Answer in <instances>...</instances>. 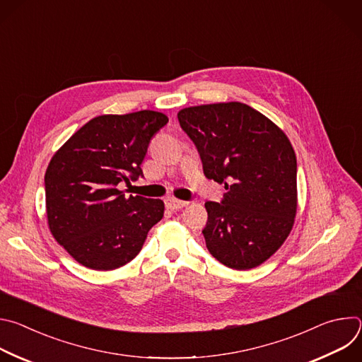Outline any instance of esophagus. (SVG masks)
Masks as SVG:
<instances>
[{
  "instance_id": "1",
  "label": "esophagus",
  "mask_w": 362,
  "mask_h": 362,
  "mask_svg": "<svg viewBox=\"0 0 362 362\" xmlns=\"http://www.w3.org/2000/svg\"><path fill=\"white\" fill-rule=\"evenodd\" d=\"M165 204L168 209H172V211H177V209H182L185 208V206L189 204L187 200H180V199H176V197H166L165 199Z\"/></svg>"
}]
</instances>
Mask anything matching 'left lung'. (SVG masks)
<instances>
[{
  "mask_svg": "<svg viewBox=\"0 0 362 362\" xmlns=\"http://www.w3.org/2000/svg\"><path fill=\"white\" fill-rule=\"evenodd\" d=\"M183 132L194 143L208 179L228 190L206 202V247L228 268L259 267L288 238L296 215V156L286 134L238 101L183 109Z\"/></svg>",
  "mask_w": 362,
  "mask_h": 362,
  "instance_id": "1",
  "label": "left lung"
}]
</instances>
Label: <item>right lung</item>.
<instances>
[{
  "mask_svg": "<svg viewBox=\"0 0 362 362\" xmlns=\"http://www.w3.org/2000/svg\"><path fill=\"white\" fill-rule=\"evenodd\" d=\"M169 119L141 110L91 119L54 154L45 172V208L54 239L86 268L112 271L140 252L165 212L160 199L126 196L143 177L151 137Z\"/></svg>",
  "mask_w": 362,
  "mask_h": 362,
  "instance_id": "right-lung-1",
  "label": "right lung"
}]
</instances>
